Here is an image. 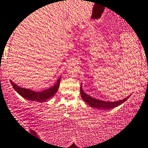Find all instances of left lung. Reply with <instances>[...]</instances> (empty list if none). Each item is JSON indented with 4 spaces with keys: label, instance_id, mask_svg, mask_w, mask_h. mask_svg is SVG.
Returning a JSON list of instances; mask_svg holds the SVG:
<instances>
[{
    "label": "left lung",
    "instance_id": "obj_1",
    "mask_svg": "<svg viewBox=\"0 0 148 148\" xmlns=\"http://www.w3.org/2000/svg\"><path fill=\"white\" fill-rule=\"evenodd\" d=\"M80 93H81V96L82 97L83 100L87 104H88L90 107L95 108L97 109H111L117 107L119 105L122 104L124 102H125L127 99L129 98L130 96L127 97L126 98L123 99V100H119V101H104V100H97L95 98H93L91 96L88 95L86 94L82 90V87H80Z\"/></svg>",
    "mask_w": 148,
    "mask_h": 148
}]
</instances>
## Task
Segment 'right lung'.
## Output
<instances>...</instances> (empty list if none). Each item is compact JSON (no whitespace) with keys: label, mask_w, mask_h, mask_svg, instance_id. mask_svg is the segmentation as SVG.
Returning <instances> with one entry per match:
<instances>
[{"label":"right lung","mask_w":148,"mask_h":148,"mask_svg":"<svg viewBox=\"0 0 148 148\" xmlns=\"http://www.w3.org/2000/svg\"><path fill=\"white\" fill-rule=\"evenodd\" d=\"M10 82H11V85L13 86L14 90L21 97H24L27 100H32V101L45 102L47 100L51 98V97H52L57 92L58 87H59L60 82H61V77L57 80L56 83L53 87L41 92H34L33 90H29V89L23 88V87H21L17 85V84H16L11 80H10Z\"/></svg>","instance_id":"obj_1"}]
</instances>
